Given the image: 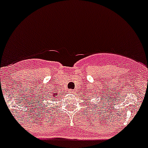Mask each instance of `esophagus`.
Segmentation results:
<instances>
[{"mask_svg":"<svg viewBox=\"0 0 148 148\" xmlns=\"http://www.w3.org/2000/svg\"><path fill=\"white\" fill-rule=\"evenodd\" d=\"M69 92H70L71 94L75 93V90H69Z\"/></svg>","mask_w":148,"mask_h":148,"instance_id":"1","label":"esophagus"}]
</instances>
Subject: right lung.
Here are the masks:
<instances>
[{"label":"right lung","instance_id":"1","mask_svg":"<svg viewBox=\"0 0 148 148\" xmlns=\"http://www.w3.org/2000/svg\"><path fill=\"white\" fill-rule=\"evenodd\" d=\"M52 98H57L56 96H58V95H60V94H58V92H55V93H53V92H52Z\"/></svg>","mask_w":148,"mask_h":148}]
</instances>
